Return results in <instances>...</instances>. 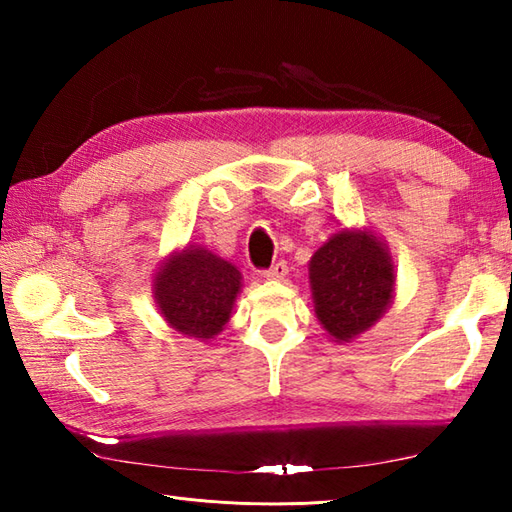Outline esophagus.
<instances>
[{
  "instance_id": "34e87169",
  "label": "esophagus",
  "mask_w": 512,
  "mask_h": 512,
  "mask_svg": "<svg viewBox=\"0 0 512 512\" xmlns=\"http://www.w3.org/2000/svg\"><path fill=\"white\" fill-rule=\"evenodd\" d=\"M264 275L268 277V279H284L286 275H288V264L286 262H277V264H273L270 266L268 270H264Z\"/></svg>"
}]
</instances>
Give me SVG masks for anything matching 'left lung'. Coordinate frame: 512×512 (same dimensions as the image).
I'll use <instances>...</instances> for the list:
<instances>
[{
	"label": "left lung",
	"instance_id": "left-lung-1",
	"mask_svg": "<svg viewBox=\"0 0 512 512\" xmlns=\"http://www.w3.org/2000/svg\"><path fill=\"white\" fill-rule=\"evenodd\" d=\"M314 310L336 341L372 328L394 295V268L374 235L339 231L310 259Z\"/></svg>",
	"mask_w": 512,
	"mask_h": 512
}]
</instances>
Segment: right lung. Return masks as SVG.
Returning <instances> with one entry per match:
<instances>
[{
    "label": "right lung",
    "instance_id": "right-lung-1",
    "mask_svg": "<svg viewBox=\"0 0 512 512\" xmlns=\"http://www.w3.org/2000/svg\"><path fill=\"white\" fill-rule=\"evenodd\" d=\"M239 270L204 248L171 257L156 275V301L171 328L195 339H213L231 317L242 288Z\"/></svg>",
    "mask_w": 512,
    "mask_h": 512
}]
</instances>
